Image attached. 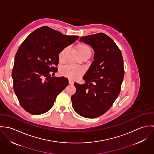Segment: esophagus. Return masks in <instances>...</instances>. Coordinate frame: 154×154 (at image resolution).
Listing matches in <instances>:
<instances>
[{
  "label": "esophagus",
  "mask_w": 154,
  "mask_h": 154,
  "mask_svg": "<svg viewBox=\"0 0 154 154\" xmlns=\"http://www.w3.org/2000/svg\"><path fill=\"white\" fill-rule=\"evenodd\" d=\"M69 84H70V85H73V81H72V80L69 79Z\"/></svg>",
  "instance_id": "1"
}]
</instances>
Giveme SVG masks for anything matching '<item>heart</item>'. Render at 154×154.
Segmentation results:
<instances>
[{"mask_svg": "<svg viewBox=\"0 0 154 154\" xmlns=\"http://www.w3.org/2000/svg\"><path fill=\"white\" fill-rule=\"evenodd\" d=\"M76 48L81 57L84 59H88L92 54V48L88 44L80 43L76 45ZM68 51V47L63 48L58 54V59L60 63H64L66 61V54ZM60 74L70 79H76L84 73V69L81 67H75L66 65L62 67L60 70Z\"/></svg>", "mask_w": 154, "mask_h": 154, "instance_id": "heart-1", "label": "heart"}]
</instances>
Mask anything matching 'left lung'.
Masks as SVG:
<instances>
[{
	"label": "left lung",
	"instance_id": "1",
	"mask_svg": "<svg viewBox=\"0 0 154 154\" xmlns=\"http://www.w3.org/2000/svg\"><path fill=\"white\" fill-rule=\"evenodd\" d=\"M81 42L95 51L94 60L83 76L85 83H74L72 107L80 116L96 118L110 109L119 96L125 69L121 50L107 35L100 32L82 37Z\"/></svg>",
	"mask_w": 154,
	"mask_h": 154
}]
</instances>
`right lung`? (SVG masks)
<instances>
[{
	"label": "right lung",
	"mask_w": 154,
	"mask_h": 154,
	"mask_svg": "<svg viewBox=\"0 0 154 154\" xmlns=\"http://www.w3.org/2000/svg\"><path fill=\"white\" fill-rule=\"evenodd\" d=\"M79 38L47 26L32 32L15 57L12 77L15 93L22 108L38 115L53 106L57 96L69 84L65 77L51 76L57 71L60 50Z\"/></svg>",
	"instance_id": "right-lung-1"
}]
</instances>
